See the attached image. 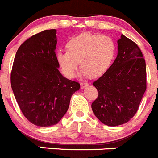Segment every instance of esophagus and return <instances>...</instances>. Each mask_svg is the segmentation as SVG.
<instances>
[{"mask_svg": "<svg viewBox=\"0 0 158 158\" xmlns=\"http://www.w3.org/2000/svg\"><path fill=\"white\" fill-rule=\"evenodd\" d=\"M89 85V83L88 82H82V83H81V88H85V87H87V86Z\"/></svg>", "mask_w": 158, "mask_h": 158, "instance_id": "1", "label": "esophagus"}]
</instances>
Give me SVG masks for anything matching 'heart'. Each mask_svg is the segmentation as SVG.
<instances>
[{
	"mask_svg": "<svg viewBox=\"0 0 158 158\" xmlns=\"http://www.w3.org/2000/svg\"><path fill=\"white\" fill-rule=\"evenodd\" d=\"M68 51H59L57 60L64 74L74 77L81 62V75L98 77L109 68L115 54V44L108 36L84 33L68 41Z\"/></svg>",
	"mask_w": 158,
	"mask_h": 158,
	"instance_id": "heart-1",
	"label": "heart"
}]
</instances>
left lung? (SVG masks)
<instances>
[{
  "label": "left lung",
  "mask_w": 158,
  "mask_h": 158,
  "mask_svg": "<svg viewBox=\"0 0 158 158\" xmlns=\"http://www.w3.org/2000/svg\"><path fill=\"white\" fill-rule=\"evenodd\" d=\"M146 63L139 47L121 34L118 55L93 85L98 97L91 104L95 116L110 127L125 124L134 116L147 87Z\"/></svg>",
  "instance_id": "left-lung-1"
}]
</instances>
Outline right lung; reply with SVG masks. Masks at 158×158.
<instances>
[{
	"label": "right lung",
	"mask_w": 158,
	"mask_h": 158,
	"mask_svg": "<svg viewBox=\"0 0 158 158\" xmlns=\"http://www.w3.org/2000/svg\"><path fill=\"white\" fill-rule=\"evenodd\" d=\"M57 30L41 31L25 40L14 60L10 83L24 117L39 127L57 124L68 111L80 84L64 77L55 54Z\"/></svg>",
	"instance_id": "right-lung-1"
}]
</instances>
